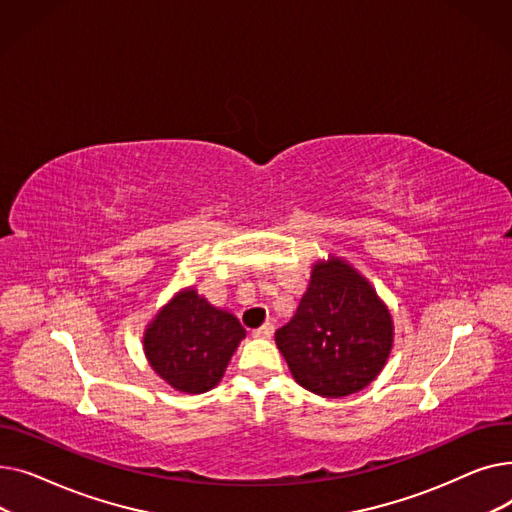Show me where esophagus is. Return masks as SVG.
Here are the masks:
<instances>
[{
  "mask_svg": "<svg viewBox=\"0 0 512 512\" xmlns=\"http://www.w3.org/2000/svg\"><path fill=\"white\" fill-rule=\"evenodd\" d=\"M272 334H274V326L272 324H263L261 328L253 330L255 338H272Z\"/></svg>",
  "mask_w": 512,
  "mask_h": 512,
  "instance_id": "1",
  "label": "esophagus"
}]
</instances>
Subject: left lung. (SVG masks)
Returning <instances> with one entry per match:
<instances>
[{
  "instance_id": "obj_1",
  "label": "left lung",
  "mask_w": 512,
  "mask_h": 512,
  "mask_svg": "<svg viewBox=\"0 0 512 512\" xmlns=\"http://www.w3.org/2000/svg\"><path fill=\"white\" fill-rule=\"evenodd\" d=\"M292 378L305 390L342 398L375 380L392 348V317L351 265L317 263L294 317L276 332Z\"/></svg>"
}]
</instances>
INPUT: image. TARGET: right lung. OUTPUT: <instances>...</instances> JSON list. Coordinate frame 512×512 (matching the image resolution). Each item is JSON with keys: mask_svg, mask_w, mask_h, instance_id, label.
<instances>
[{"mask_svg": "<svg viewBox=\"0 0 512 512\" xmlns=\"http://www.w3.org/2000/svg\"><path fill=\"white\" fill-rule=\"evenodd\" d=\"M242 338L245 328L234 315L211 307L195 290H184L145 332V355L170 386L201 394L222 380Z\"/></svg>", "mask_w": 512, "mask_h": 512, "instance_id": "1", "label": "right lung"}]
</instances>
